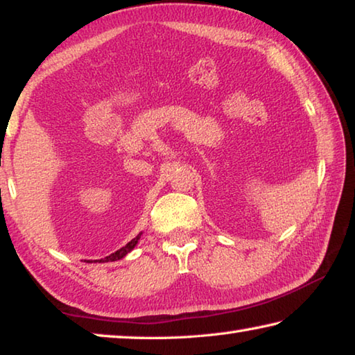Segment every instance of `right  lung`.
<instances>
[{
    "instance_id": "add662e5",
    "label": "right lung",
    "mask_w": 355,
    "mask_h": 355,
    "mask_svg": "<svg viewBox=\"0 0 355 355\" xmlns=\"http://www.w3.org/2000/svg\"><path fill=\"white\" fill-rule=\"evenodd\" d=\"M141 235H142V233H139V235H137L136 238L131 239V241H130L127 245H123L122 249H119L117 252H114V254L107 255V257H105V258H101V260H98V261H100V263H107V261H117V260H122V258L127 257V254H130V252L136 248L137 241H139V239H141Z\"/></svg>"
}]
</instances>
